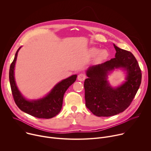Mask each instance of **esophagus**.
I'll return each mask as SVG.
<instances>
[{
  "label": "esophagus",
  "instance_id": "esophagus-1",
  "mask_svg": "<svg viewBox=\"0 0 151 151\" xmlns=\"http://www.w3.org/2000/svg\"><path fill=\"white\" fill-rule=\"evenodd\" d=\"M86 78L85 75L83 73H79L78 76V80L79 81H83Z\"/></svg>",
  "mask_w": 151,
  "mask_h": 151
}]
</instances>
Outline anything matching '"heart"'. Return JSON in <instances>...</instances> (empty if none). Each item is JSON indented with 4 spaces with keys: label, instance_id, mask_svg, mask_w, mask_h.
<instances>
[{
    "label": "heart",
    "instance_id": "obj_1",
    "mask_svg": "<svg viewBox=\"0 0 151 151\" xmlns=\"http://www.w3.org/2000/svg\"><path fill=\"white\" fill-rule=\"evenodd\" d=\"M89 55L91 57H96V61L97 63H100L104 60H106L108 56V52L106 50H100V49L96 48V47H93L90 49L89 50Z\"/></svg>",
    "mask_w": 151,
    "mask_h": 151
}]
</instances>
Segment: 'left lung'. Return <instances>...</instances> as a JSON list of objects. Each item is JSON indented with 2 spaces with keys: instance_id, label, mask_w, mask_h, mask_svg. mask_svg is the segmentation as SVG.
Wrapping results in <instances>:
<instances>
[{
  "instance_id": "obj_1",
  "label": "left lung",
  "mask_w": 151,
  "mask_h": 151,
  "mask_svg": "<svg viewBox=\"0 0 151 151\" xmlns=\"http://www.w3.org/2000/svg\"><path fill=\"white\" fill-rule=\"evenodd\" d=\"M114 46L115 58L90 66L86 71L88 78L84 82L85 106L97 116H111L124 112L130 105L141 83V70L133 54ZM117 68L126 72V81L112 88L107 79Z\"/></svg>"
}]
</instances>
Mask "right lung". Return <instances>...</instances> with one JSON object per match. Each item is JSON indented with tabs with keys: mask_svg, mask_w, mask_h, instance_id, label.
<instances>
[{
	"mask_svg": "<svg viewBox=\"0 0 151 151\" xmlns=\"http://www.w3.org/2000/svg\"><path fill=\"white\" fill-rule=\"evenodd\" d=\"M21 48V47L18 49L15 53L9 73V82L14 101L19 109L26 114L38 118H51L60 112L62 108L64 94L70 86L75 82L77 75H72L61 81L45 97L37 100H27L19 91L14 77L15 63L18 52Z\"/></svg>",
	"mask_w": 151,
	"mask_h": 151,
	"instance_id": "add662e5",
	"label": "right lung"
}]
</instances>
